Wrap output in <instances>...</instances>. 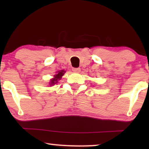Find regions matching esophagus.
<instances>
[{
    "mask_svg": "<svg viewBox=\"0 0 149 149\" xmlns=\"http://www.w3.org/2000/svg\"><path fill=\"white\" fill-rule=\"evenodd\" d=\"M72 71L73 72H76V73H79L80 71V68H73Z\"/></svg>",
    "mask_w": 149,
    "mask_h": 149,
    "instance_id": "34e87169",
    "label": "esophagus"
}]
</instances>
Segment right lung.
I'll return each mask as SVG.
<instances>
[{"label":"right lung","mask_w":149,"mask_h":149,"mask_svg":"<svg viewBox=\"0 0 149 149\" xmlns=\"http://www.w3.org/2000/svg\"><path fill=\"white\" fill-rule=\"evenodd\" d=\"M66 72V71H64V70H61V71H59L57 72V74H55L54 76V78H52V79L50 80V81L49 82V86H53V85H54L55 84H57L58 83V80H60L61 78V77L64 76V73Z\"/></svg>","instance_id":"obj_1"}]
</instances>
